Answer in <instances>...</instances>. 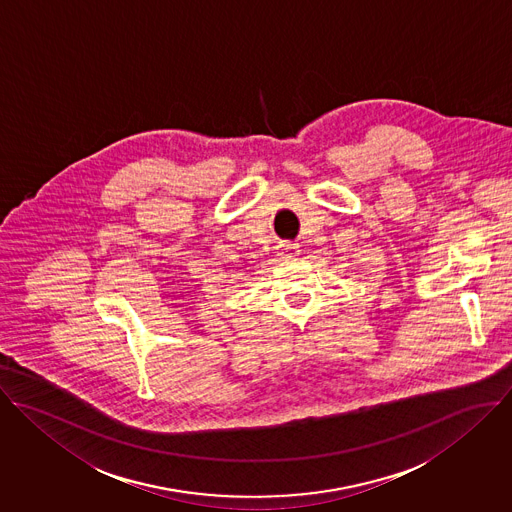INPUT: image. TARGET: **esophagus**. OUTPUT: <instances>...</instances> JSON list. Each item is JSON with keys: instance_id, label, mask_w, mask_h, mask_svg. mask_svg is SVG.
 I'll list each match as a JSON object with an SVG mask.
<instances>
[{"instance_id": "esophagus-1", "label": "esophagus", "mask_w": 512, "mask_h": 512, "mask_svg": "<svg viewBox=\"0 0 512 512\" xmlns=\"http://www.w3.org/2000/svg\"><path fill=\"white\" fill-rule=\"evenodd\" d=\"M299 251H301V245L297 243V241H287V243H283V249H281V257H295V255H299Z\"/></svg>"}]
</instances>
